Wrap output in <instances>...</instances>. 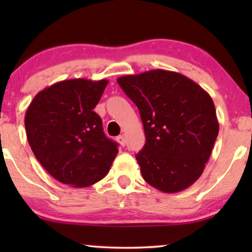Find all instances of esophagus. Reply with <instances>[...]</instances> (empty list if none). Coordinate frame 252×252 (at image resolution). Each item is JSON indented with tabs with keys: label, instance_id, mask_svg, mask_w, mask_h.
<instances>
[{
	"label": "esophagus",
	"instance_id": "34e87169",
	"mask_svg": "<svg viewBox=\"0 0 252 252\" xmlns=\"http://www.w3.org/2000/svg\"><path fill=\"white\" fill-rule=\"evenodd\" d=\"M117 142H118L122 147H125L126 141H125V137H124V135H119L118 137H117Z\"/></svg>",
	"mask_w": 252,
	"mask_h": 252
}]
</instances>
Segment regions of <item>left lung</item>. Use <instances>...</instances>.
Segmentation results:
<instances>
[{
	"label": "left lung",
	"instance_id": "left-lung-1",
	"mask_svg": "<svg viewBox=\"0 0 252 252\" xmlns=\"http://www.w3.org/2000/svg\"><path fill=\"white\" fill-rule=\"evenodd\" d=\"M135 103L146 144L136 155L144 180L158 190H185L201 177L218 136L208 93L184 74L150 70L117 79Z\"/></svg>",
	"mask_w": 252,
	"mask_h": 252
}]
</instances>
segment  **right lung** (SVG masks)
Here are the masks:
<instances>
[{
    "label": "right lung",
    "mask_w": 252,
    "mask_h": 252,
    "mask_svg": "<svg viewBox=\"0 0 252 252\" xmlns=\"http://www.w3.org/2000/svg\"><path fill=\"white\" fill-rule=\"evenodd\" d=\"M108 80L70 79L44 88L25 115L27 141L48 173L62 184L84 188L108 174L118 144L103 132L94 111Z\"/></svg>",
    "instance_id": "add662e5"
}]
</instances>
